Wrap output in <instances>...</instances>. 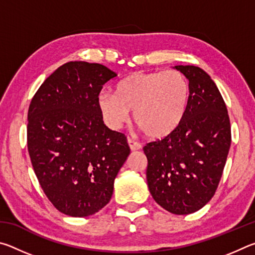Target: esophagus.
<instances>
[{"mask_svg": "<svg viewBox=\"0 0 255 255\" xmlns=\"http://www.w3.org/2000/svg\"><path fill=\"white\" fill-rule=\"evenodd\" d=\"M128 145L129 147H130L131 150H139L141 148V145L139 143H137V141L130 139V138H128Z\"/></svg>", "mask_w": 255, "mask_h": 255, "instance_id": "esophagus-1", "label": "esophagus"}]
</instances>
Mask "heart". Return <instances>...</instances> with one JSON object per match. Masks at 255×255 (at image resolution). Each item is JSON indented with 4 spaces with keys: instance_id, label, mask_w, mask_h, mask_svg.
I'll use <instances>...</instances> for the list:
<instances>
[{
    "instance_id": "heart-1",
    "label": "heart",
    "mask_w": 255,
    "mask_h": 255,
    "mask_svg": "<svg viewBox=\"0 0 255 255\" xmlns=\"http://www.w3.org/2000/svg\"><path fill=\"white\" fill-rule=\"evenodd\" d=\"M190 101V84L179 71L136 72L125 77L116 93L102 91L98 108L103 122L115 130L133 122L148 138L161 139L173 132L184 118Z\"/></svg>"
}]
</instances>
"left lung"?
<instances>
[{"label":"left lung","instance_id":"obj_1","mask_svg":"<svg viewBox=\"0 0 255 255\" xmlns=\"http://www.w3.org/2000/svg\"><path fill=\"white\" fill-rule=\"evenodd\" d=\"M190 84V101L179 127L144 146L148 189L175 215L201 209L215 195L231 147V124L217 85L200 67H173Z\"/></svg>","mask_w":255,"mask_h":255}]
</instances>
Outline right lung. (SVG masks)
Returning a JSON list of instances; mask_svg holds the SVG:
<instances>
[{"mask_svg": "<svg viewBox=\"0 0 255 255\" xmlns=\"http://www.w3.org/2000/svg\"><path fill=\"white\" fill-rule=\"evenodd\" d=\"M117 73L70 62L47 77L28 111V150L45 195L60 213L86 217L110 201L130 154L124 133L103 124L98 96Z\"/></svg>", "mask_w": 255, "mask_h": 255, "instance_id": "obj_1", "label": "right lung"}]
</instances>
